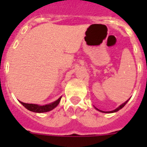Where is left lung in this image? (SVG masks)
Wrapping results in <instances>:
<instances>
[{
    "label": "left lung",
    "instance_id": "left-lung-1",
    "mask_svg": "<svg viewBox=\"0 0 147 147\" xmlns=\"http://www.w3.org/2000/svg\"><path fill=\"white\" fill-rule=\"evenodd\" d=\"M127 101H128V100H127V101H126V102L123 103V104H122V105H120V106H119V107H117V108H116V109L114 110V111H108V112H107V113H114V112L118 111L119 110H121V108H122V107H124V106H125V105H126V104H127ZM96 109H97V108H96ZM97 110H98V109H97ZM98 111H100V110H98ZM101 111V112H105V111Z\"/></svg>",
    "mask_w": 147,
    "mask_h": 147
}]
</instances>
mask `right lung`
Wrapping results in <instances>:
<instances>
[{
	"label": "right lung",
	"mask_w": 147,
	"mask_h": 147,
	"mask_svg": "<svg viewBox=\"0 0 147 147\" xmlns=\"http://www.w3.org/2000/svg\"><path fill=\"white\" fill-rule=\"evenodd\" d=\"M60 100H61V98H59L58 100H56L55 101L52 103V104L43 105V106H40V105H33V104H26V103L21 102V101H20V103L24 105V107H26V109H28L30 111L36 112V113H43V112L49 111L51 110H53V108H55L59 105Z\"/></svg>",
	"instance_id": "1"
}]
</instances>
